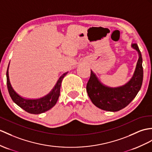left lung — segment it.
Returning a JSON list of instances; mask_svg holds the SVG:
<instances>
[{
  "label": "left lung",
  "mask_w": 152,
  "mask_h": 152,
  "mask_svg": "<svg viewBox=\"0 0 152 152\" xmlns=\"http://www.w3.org/2000/svg\"><path fill=\"white\" fill-rule=\"evenodd\" d=\"M132 47L137 51L139 57L132 78L123 86L117 88L107 86L101 83L91 70L86 91L91 102L97 108L109 112H117L127 106L138 94L143 79L142 58L137 44H132Z\"/></svg>",
  "instance_id": "8db88e82"
}]
</instances>
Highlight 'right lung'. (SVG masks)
<instances>
[{
    "label": "right lung",
    "mask_w": 152,
    "mask_h": 152,
    "mask_svg": "<svg viewBox=\"0 0 152 152\" xmlns=\"http://www.w3.org/2000/svg\"><path fill=\"white\" fill-rule=\"evenodd\" d=\"M8 68L6 72L7 86H8V91L11 98L13 100V101L18 106L29 113L40 114L50 110L55 105L57 102V100L58 99L59 95H60V90L62 79L64 78L68 72L62 74L57 80L53 88L48 95L39 99H29L20 97L19 95H18L14 91L10 82Z\"/></svg>",
    "instance_id": "add662e5"
}]
</instances>
